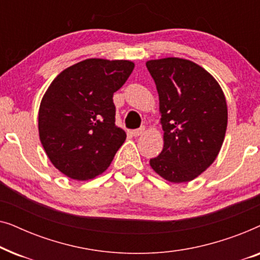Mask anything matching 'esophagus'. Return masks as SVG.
Returning a JSON list of instances; mask_svg holds the SVG:
<instances>
[{"label":"esophagus","mask_w":260,"mask_h":260,"mask_svg":"<svg viewBox=\"0 0 260 260\" xmlns=\"http://www.w3.org/2000/svg\"><path fill=\"white\" fill-rule=\"evenodd\" d=\"M144 131H145V127L142 126V127H140V129L133 130V131H131V134H133V136L138 137V136H141V135H143Z\"/></svg>","instance_id":"1"}]
</instances>
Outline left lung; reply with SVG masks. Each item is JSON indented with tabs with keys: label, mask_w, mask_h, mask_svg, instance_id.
<instances>
[{
	"label": "left lung",
	"mask_w": 260,
	"mask_h": 260,
	"mask_svg": "<svg viewBox=\"0 0 260 260\" xmlns=\"http://www.w3.org/2000/svg\"><path fill=\"white\" fill-rule=\"evenodd\" d=\"M156 84L163 130V150L151 168L174 183L189 182L214 162L225 138V94L211 73L190 60L147 61Z\"/></svg>",
	"instance_id": "1"
}]
</instances>
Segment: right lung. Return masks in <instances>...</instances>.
<instances>
[{
  "label": "right lung",
  "instance_id": "right-lung-1",
  "mask_svg": "<svg viewBox=\"0 0 260 260\" xmlns=\"http://www.w3.org/2000/svg\"><path fill=\"white\" fill-rule=\"evenodd\" d=\"M135 63L86 59L63 70L39 109V136L48 158L63 175L87 181L104 173L126 138L116 125L113 93Z\"/></svg>",
  "mask_w": 260,
  "mask_h": 260
}]
</instances>
